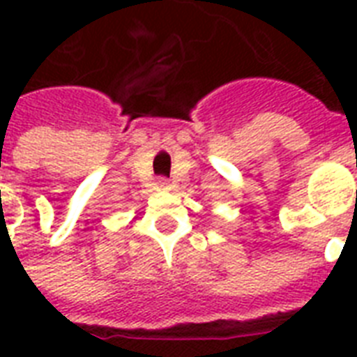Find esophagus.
I'll list each match as a JSON object with an SVG mask.
<instances>
[{
    "label": "esophagus",
    "mask_w": 357,
    "mask_h": 357,
    "mask_svg": "<svg viewBox=\"0 0 357 357\" xmlns=\"http://www.w3.org/2000/svg\"><path fill=\"white\" fill-rule=\"evenodd\" d=\"M157 185H159L161 189H168V187H170V185H168V179H165V178L159 179V181H157Z\"/></svg>",
    "instance_id": "34e87169"
}]
</instances>
